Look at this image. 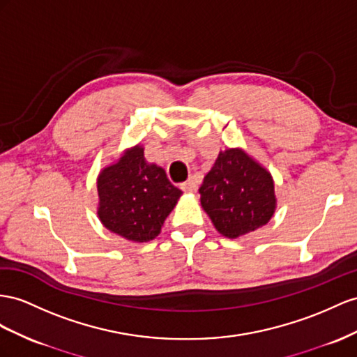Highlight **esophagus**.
Returning <instances> with one entry per match:
<instances>
[{
	"label": "esophagus",
	"instance_id": "obj_1",
	"mask_svg": "<svg viewBox=\"0 0 357 357\" xmlns=\"http://www.w3.org/2000/svg\"><path fill=\"white\" fill-rule=\"evenodd\" d=\"M181 188H182V191H185V193H195L197 185L193 179H188L184 182V184H181Z\"/></svg>",
	"mask_w": 357,
	"mask_h": 357
}]
</instances>
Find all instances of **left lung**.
<instances>
[{
  "instance_id": "obj_1",
  "label": "left lung",
  "mask_w": 357,
  "mask_h": 357,
  "mask_svg": "<svg viewBox=\"0 0 357 357\" xmlns=\"http://www.w3.org/2000/svg\"><path fill=\"white\" fill-rule=\"evenodd\" d=\"M199 193L200 204L215 229L227 238L259 229L276 209L270 172L243 149L218 153Z\"/></svg>"
}]
</instances>
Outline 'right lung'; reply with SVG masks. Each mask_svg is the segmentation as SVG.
<instances>
[{"instance_id":"add662e5","label":"right lung","mask_w":357,"mask_h":357,"mask_svg":"<svg viewBox=\"0 0 357 357\" xmlns=\"http://www.w3.org/2000/svg\"><path fill=\"white\" fill-rule=\"evenodd\" d=\"M181 195L164 169L146 162L143 148L137 144L99 173L98 215L108 231L126 240L151 241Z\"/></svg>"}]
</instances>
